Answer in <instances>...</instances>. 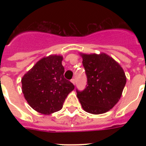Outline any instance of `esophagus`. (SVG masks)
Segmentation results:
<instances>
[{
    "instance_id": "esophagus-1",
    "label": "esophagus",
    "mask_w": 146,
    "mask_h": 146,
    "mask_svg": "<svg viewBox=\"0 0 146 146\" xmlns=\"http://www.w3.org/2000/svg\"><path fill=\"white\" fill-rule=\"evenodd\" d=\"M71 82H72V83H73V84H75V82H76V80H75V79H74V78H73V79H72L71 80Z\"/></svg>"
}]
</instances>
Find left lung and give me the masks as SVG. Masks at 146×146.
I'll return each instance as SVG.
<instances>
[{
    "label": "left lung",
    "instance_id": "left-lung-1",
    "mask_svg": "<svg viewBox=\"0 0 146 146\" xmlns=\"http://www.w3.org/2000/svg\"><path fill=\"white\" fill-rule=\"evenodd\" d=\"M82 65L87 77L83 91L76 89L85 111L102 114L115 105L121 96L126 78L121 66L104 53L82 54Z\"/></svg>",
    "mask_w": 146,
    "mask_h": 146
}]
</instances>
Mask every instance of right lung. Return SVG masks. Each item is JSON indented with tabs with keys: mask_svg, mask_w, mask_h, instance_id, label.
Returning <instances> with one entry per match:
<instances>
[{
	"mask_svg": "<svg viewBox=\"0 0 146 146\" xmlns=\"http://www.w3.org/2000/svg\"><path fill=\"white\" fill-rule=\"evenodd\" d=\"M63 57L50 55L38 60L22 79V89L30 106L38 113L50 115L63 108L74 86L64 78Z\"/></svg>",
	"mask_w": 146,
	"mask_h": 146,
	"instance_id": "obj_1",
	"label": "right lung"
}]
</instances>
